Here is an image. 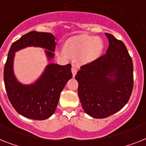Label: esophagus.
<instances>
[{"label": "esophagus", "mask_w": 146, "mask_h": 146, "mask_svg": "<svg viewBox=\"0 0 146 146\" xmlns=\"http://www.w3.org/2000/svg\"><path fill=\"white\" fill-rule=\"evenodd\" d=\"M72 75H73V77H74L76 74V73H77V68H76L74 66H72Z\"/></svg>", "instance_id": "obj_1"}]
</instances>
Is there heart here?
Listing matches in <instances>:
<instances>
[{
  "label": "heart",
  "mask_w": 146,
  "mask_h": 146,
  "mask_svg": "<svg viewBox=\"0 0 146 146\" xmlns=\"http://www.w3.org/2000/svg\"><path fill=\"white\" fill-rule=\"evenodd\" d=\"M104 49L102 39L94 36L82 35L68 38L65 48L60 50L63 57L80 56L84 62H91L101 56Z\"/></svg>",
  "instance_id": "b5f03b06"
}]
</instances>
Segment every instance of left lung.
<instances>
[{
  "label": "left lung",
  "instance_id": "1",
  "mask_svg": "<svg viewBox=\"0 0 146 146\" xmlns=\"http://www.w3.org/2000/svg\"><path fill=\"white\" fill-rule=\"evenodd\" d=\"M109 47L104 55L81 66L75 76L84 112L104 119L119 111L133 90V62L125 44L105 33Z\"/></svg>",
  "mask_w": 146,
  "mask_h": 146
}]
</instances>
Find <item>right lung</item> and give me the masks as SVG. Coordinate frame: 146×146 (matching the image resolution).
Instances as JSON below:
<instances>
[{
    "label": "right lung",
    "instance_id": "right-lung-1",
    "mask_svg": "<svg viewBox=\"0 0 146 146\" xmlns=\"http://www.w3.org/2000/svg\"><path fill=\"white\" fill-rule=\"evenodd\" d=\"M27 47L46 49L44 53L50 61L54 57L55 37L50 33L31 31L13 43L3 71L6 91L9 102L20 115L34 120H44L56 110L60 93L72 77V66L50 63L34 83L21 84L15 77L13 63L15 52Z\"/></svg>",
    "mask_w": 146,
    "mask_h": 146
}]
</instances>
